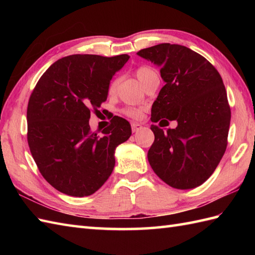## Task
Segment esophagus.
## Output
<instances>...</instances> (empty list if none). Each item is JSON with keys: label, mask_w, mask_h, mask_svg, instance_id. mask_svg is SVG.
Masks as SVG:
<instances>
[{"label": "esophagus", "mask_w": 255, "mask_h": 255, "mask_svg": "<svg viewBox=\"0 0 255 255\" xmlns=\"http://www.w3.org/2000/svg\"><path fill=\"white\" fill-rule=\"evenodd\" d=\"M141 128H142V125L141 124H139V123H132L131 124V130H132V132H137Z\"/></svg>", "instance_id": "esophagus-1"}]
</instances>
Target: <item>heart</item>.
I'll return each mask as SVG.
<instances>
[{
    "mask_svg": "<svg viewBox=\"0 0 255 255\" xmlns=\"http://www.w3.org/2000/svg\"><path fill=\"white\" fill-rule=\"evenodd\" d=\"M136 75H137L138 80L140 81V83L144 85L151 78H153L158 74H156V71L153 68H151L149 66H141L136 70ZM116 86H117V81H113L110 85V89H108V92H110L111 94H113L114 92L116 91ZM122 113L124 114V115H126L130 118H139L142 115L143 108L134 107V106H127V107L123 108Z\"/></svg>",
    "mask_w": 255,
    "mask_h": 255,
    "instance_id": "obj_1",
    "label": "heart"
}]
</instances>
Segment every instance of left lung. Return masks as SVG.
I'll use <instances>...</instances> for the list:
<instances>
[{
  "mask_svg": "<svg viewBox=\"0 0 255 255\" xmlns=\"http://www.w3.org/2000/svg\"><path fill=\"white\" fill-rule=\"evenodd\" d=\"M137 55L159 66L165 85L151 110V121L177 127L164 131L151 125L154 142L148 160L162 181L177 189L207 181L228 143L231 112L219 72L207 59L181 45L160 44Z\"/></svg>",
  "mask_w": 255,
  "mask_h": 255,
  "instance_id": "8db88e82",
  "label": "left lung"
}]
</instances>
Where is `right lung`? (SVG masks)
Masks as SVG:
<instances>
[{
	"instance_id": "obj_1",
	"label": "right lung",
	"mask_w": 255,
	"mask_h": 255,
	"mask_svg": "<svg viewBox=\"0 0 255 255\" xmlns=\"http://www.w3.org/2000/svg\"><path fill=\"white\" fill-rule=\"evenodd\" d=\"M128 59L68 56L52 63L37 82L27 107V141L38 170L57 191L90 196L111 176L115 149L130 137V124L114 117L100 137L91 131L89 121Z\"/></svg>"
}]
</instances>
